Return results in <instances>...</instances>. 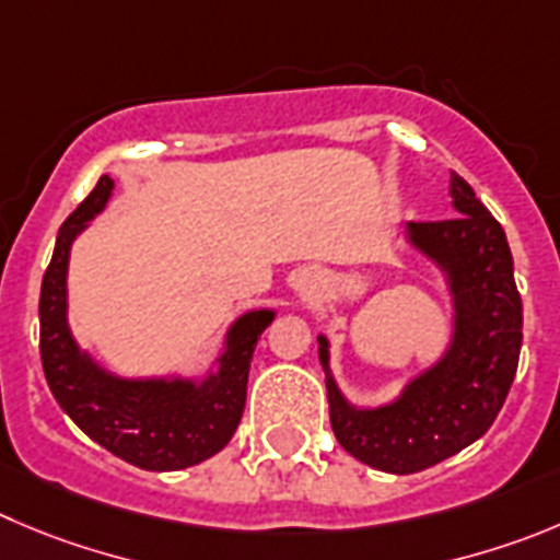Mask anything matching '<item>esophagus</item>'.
<instances>
[{"label":"esophagus","instance_id":"obj_1","mask_svg":"<svg viewBox=\"0 0 560 560\" xmlns=\"http://www.w3.org/2000/svg\"><path fill=\"white\" fill-rule=\"evenodd\" d=\"M317 287H320V279H317L315 273H304V276H301V281H298V292H301L304 298L315 295Z\"/></svg>","mask_w":560,"mask_h":560}]
</instances>
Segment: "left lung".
Listing matches in <instances>:
<instances>
[{
    "instance_id": "8db88e82",
    "label": "left lung",
    "mask_w": 560,
    "mask_h": 560,
    "mask_svg": "<svg viewBox=\"0 0 560 560\" xmlns=\"http://www.w3.org/2000/svg\"><path fill=\"white\" fill-rule=\"evenodd\" d=\"M451 198L458 218L404 229L406 243L445 276L453 304L445 353L395 400L359 409L334 381L331 345L317 337L334 436L381 472H420L472 445L503 409L520 364L522 298L509 240L458 174H451Z\"/></svg>"
}]
</instances>
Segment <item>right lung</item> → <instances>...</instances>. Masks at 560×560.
Instances as JSON below:
<instances>
[{"mask_svg":"<svg viewBox=\"0 0 560 560\" xmlns=\"http://www.w3.org/2000/svg\"><path fill=\"white\" fill-rule=\"evenodd\" d=\"M113 190L115 179L104 174L57 232L38 306L46 384L60 409L113 456L151 472L185 469L223 451L237 431L250 357L276 312L240 315L229 326L212 370L201 378H127L98 364L68 326V259L74 240L107 207Z\"/></svg>","mask_w":560,"mask_h":560,"instance_id":"add662e5","label":"right lung"}]
</instances>
